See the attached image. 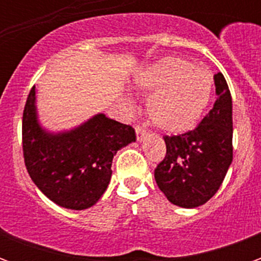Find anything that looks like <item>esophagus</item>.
<instances>
[{"label":"esophagus","mask_w":261,"mask_h":261,"mask_svg":"<svg viewBox=\"0 0 261 261\" xmlns=\"http://www.w3.org/2000/svg\"><path fill=\"white\" fill-rule=\"evenodd\" d=\"M136 134H137V140L138 141H142L144 137L147 136V131L142 128L141 125H136Z\"/></svg>","instance_id":"34e87169"}]
</instances>
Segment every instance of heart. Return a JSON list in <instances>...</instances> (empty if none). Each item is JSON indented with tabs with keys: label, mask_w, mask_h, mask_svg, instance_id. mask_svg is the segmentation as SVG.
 Instances as JSON below:
<instances>
[{
	"label": "heart",
	"mask_w": 261,
	"mask_h": 261,
	"mask_svg": "<svg viewBox=\"0 0 261 261\" xmlns=\"http://www.w3.org/2000/svg\"><path fill=\"white\" fill-rule=\"evenodd\" d=\"M133 85L149 95L147 113L153 124L177 134L192 130L204 116L213 97L214 78L210 71L194 67L189 60L166 56L138 69Z\"/></svg>",
	"instance_id": "1"
}]
</instances>
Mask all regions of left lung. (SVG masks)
Listing matches in <instances>:
<instances>
[{"mask_svg":"<svg viewBox=\"0 0 261 261\" xmlns=\"http://www.w3.org/2000/svg\"><path fill=\"white\" fill-rule=\"evenodd\" d=\"M217 100L192 131L164 137L166 155L155 180L172 204L196 208L218 192L232 164V97L224 75H214Z\"/></svg>","mask_w":261,"mask_h":261,"instance_id":"left-lung-1","label":"left lung"}]
</instances>
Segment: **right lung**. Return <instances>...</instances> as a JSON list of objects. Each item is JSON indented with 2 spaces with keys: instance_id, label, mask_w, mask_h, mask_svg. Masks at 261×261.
<instances>
[{
  "instance_id": "1",
  "label": "right lung",
  "mask_w": 261,
  "mask_h": 261,
  "mask_svg": "<svg viewBox=\"0 0 261 261\" xmlns=\"http://www.w3.org/2000/svg\"><path fill=\"white\" fill-rule=\"evenodd\" d=\"M134 141L131 125L103 113L72 130H46L37 116L36 86L29 92L22 120L26 169L39 190L60 207L86 210L95 205L110 183L113 156Z\"/></svg>"
}]
</instances>
